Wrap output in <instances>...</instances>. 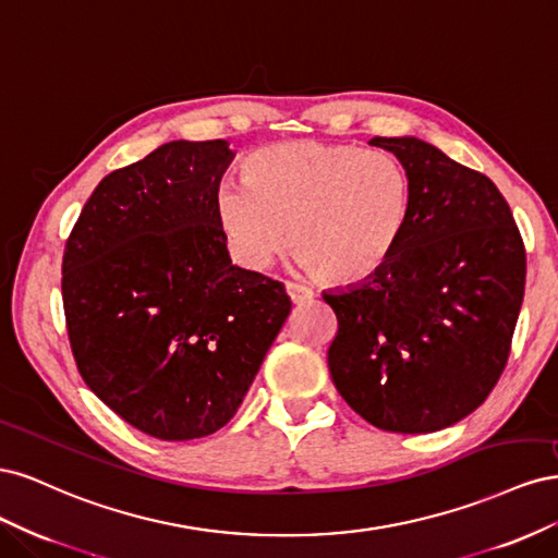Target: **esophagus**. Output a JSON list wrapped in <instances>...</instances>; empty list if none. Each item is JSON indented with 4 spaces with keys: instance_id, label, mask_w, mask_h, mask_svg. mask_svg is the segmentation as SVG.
<instances>
[{
    "instance_id": "1",
    "label": "esophagus",
    "mask_w": 558,
    "mask_h": 558,
    "mask_svg": "<svg viewBox=\"0 0 558 558\" xmlns=\"http://www.w3.org/2000/svg\"><path fill=\"white\" fill-rule=\"evenodd\" d=\"M286 293L295 302V305H302V302H310L314 293L307 289V286L295 283V281H286Z\"/></svg>"
}]
</instances>
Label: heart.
Returning <instances> with one entry per match:
<instances>
[{"instance_id": "b5f03b06", "label": "heart", "mask_w": 558, "mask_h": 558, "mask_svg": "<svg viewBox=\"0 0 558 558\" xmlns=\"http://www.w3.org/2000/svg\"><path fill=\"white\" fill-rule=\"evenodd\" d=\"M242 179L218 185L214 218L232 258L248 269L267 267L289 242L318 279L359 283L393 258L410 221V177L379 150L275 144L253 150Z\"/></svg>"}]
</instances>
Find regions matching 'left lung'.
<instances>
[{
	"instance_id": "left-lung-1",
	"label": "left lung",
	"mask_w": 558,
	"mask_h": 558,
	"mask_svg": "<svg viewBox=\"0 0 558 558\" xmlns=\"http://www.w3.org/2000/svg\"><path fill=\"white\" fill-rule=\"evenodd\" d=\"M412 183L402 240L377 275L324 293L337 316L335 388L391 433H435L475 412L510 359L526 248L496 183L416 137H375Z\"/></svg>"
}]
</instances>
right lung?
Segmentation results:
<instances>
[{
    "label": "right lung",
    "instance_id": "add662e5",
    "mask_svg": "<svg viewBox=\"0 0 558 558\" xmlns=\"http://www.w3.org/2000/svg\"><path fill=\"white\" fill-rule=\"evenodd\" d=\"M228 142H170L99 181L62 256L78 373L137 430L205 437L238 412L291 298L232 265L214 193Z\"/></svg>",
    "mask_w": 558,
    "mask_h": 558
}]
</instances>
